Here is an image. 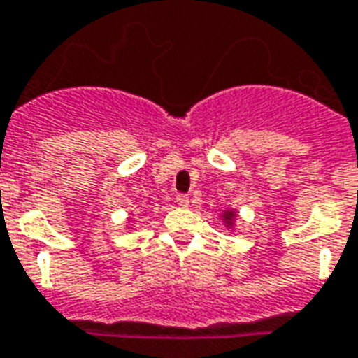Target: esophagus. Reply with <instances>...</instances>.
I'll list each match as a JSON object with an SVG mask.
<instances>
[{"instance_id": "esophagus-1", "label": "esophagus", "mask_w": 358, "mask_h": 358, "mask_svg": "<svg viewBox=\"0 0 358 358\" xmlns=\"http://www.w3.org/2000/svg\"><path fill=\"white\" fill-rule=\"evenodd\" d=\"M176 204H178L180 208H187L189 206V199L185 195H178L176 196Z\"/></svg>"}]
</instances>
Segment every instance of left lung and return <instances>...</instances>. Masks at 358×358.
Wrapping results in <instances>:
<instances>
[{
  "mask_svg": "<svg viewBox=\"0 0 358 358\" xmlns=\"http://www.w3.org/2000/svg\"><path fill=\"white\" fill-rule=\"evenodd\" d=\"M221 219H223L224 229H229L230 232L236 230V219H238V212L234 208H224L223 213H221Z\"/></svg>",
  "mask_w": 358,
  "mask_h": 358,
  "instance_id": "8db88e82",
  "label": "left lung"
}]
</instances>
